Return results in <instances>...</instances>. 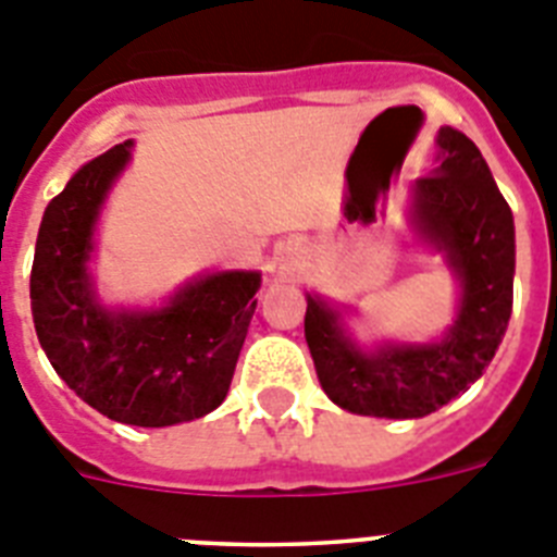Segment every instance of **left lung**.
<instances>
[{
  "label": "left lung",
  "instance_id": "1",
  "mask_svg": "<svg viewBox=\"0 0 557 557\" xmlns=\"http://www.w3.org/2000/svg\"><path fill=\"white\" fill-rule=\"evenodd\" d=\"M435 172L418 178L412 223L460 278L457 321L441 343L362 354L334 309L307 295L309 354L334 405L359 416L424 418L469 391L494 359L513 309V214L469 136L437 133Z\"/></svg>",
  "mask_w": 557,
  "mask_h": 557
}]
</instances>
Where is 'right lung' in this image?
I'll list each match as a JSON object with an SVG mask.
<instances>
[{
  "label": "right lung",
  "mask_w": 557,
  "mask_h": 557,
  "mask_svg": "<svg viewBox=\"0 0 557 557\" xmlns=\"http://www.w3.org/2000/svg\"><path fill=\"white\" fill-rule=\"evenodd\" d=\"M127 159V141L111 147L49 200L29 304L49 362L86 405L122 424L172 426L223 405L262 275H206L156 312L102 309L86 262L97 211Z\"/></svg>",
  "instance_id": "obj_1"
}]
</instances>
